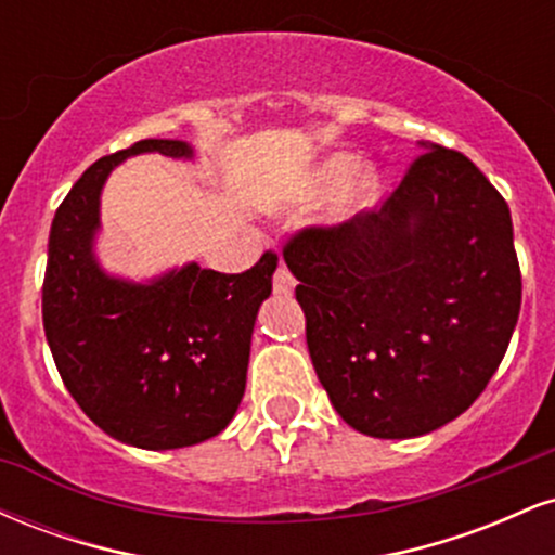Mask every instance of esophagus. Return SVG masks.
Masks as SVG:
<instances>
[{"label":"esophagus","mask_w":555,"mask_h":555,"mask_svg":"<svg viewBox=\"0 0 555 555\" xmlns=\"http://www.w3.org/2000/svg\"><path fill=\"white\" fill-rule=\"evenodd\" d=\"M295 276H292V271H289V266L284 263H279L276 266V271H273V292H276V295H292V292H295Z\"/></svg>","instance_id":"esophagus-1"}]
</instances>
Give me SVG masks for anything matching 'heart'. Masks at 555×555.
Masks as SVG:
<instances>
[{
    "mask_svg": "<svg viewBox=\"0 0 555 555\" xmlns=\"http://www.w3.org/2000/svg\"><path fill=\"white\" fill-rule=\"evenodd\" d=\"M349 169H352V162H349V158H331L326 167L318 171L315 188H318V190L334 188V184H339V182L344 180V177H347ZM365 190H367V180H365V177H362V180L358 182V188H354L352 197L362 195V193H365Z\"/></svg>",
    "mask_w": 555,
    "mask_h": 555,
    "instance_id": "b5f03b06",
    "label": "heart"
}]
</instances>
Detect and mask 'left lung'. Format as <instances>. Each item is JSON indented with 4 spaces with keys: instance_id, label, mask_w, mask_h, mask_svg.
<instances>
[{
    "instance_id": "1",
    "label": "left lung",
    "mask_w": 555,
    "mask_h": 555,
    "mask_svg": "<svg viewBox=\"0 0 555 555\" xmlns=\"http://www.w3.org/2000/svg\"><path fill=\"white\" fill-rule=\"evenodd\" d=\"M310 360L347 425L415 438L499 371L521 305L512 214L467 156L425 145L378 211L284 242Z\"/></svg>"
}]
</instances>
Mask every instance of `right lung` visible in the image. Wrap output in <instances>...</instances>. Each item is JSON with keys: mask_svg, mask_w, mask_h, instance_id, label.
I'll list each match as a JSON object with an SVG mask.
<instances>
[{"mask_svg": "<svg viewBox=\"0 0 555 555\" xmlns=\"http://www.w3.org/2000/svg\"><path fill=\"white\" fill-rule=\"evenodd\" d=\"M193 156L182 140H138L101 156L56 208L43 273V331L67 391L101 430L140 449H182L229 425L245 393L250 336L276 253L253 269L184 266L149 286L95 266L99 193L127 156Z\"/></svg>", "mask_w": 555, "mask_h": 555, "instance_id": "obj_1", "label": "right lung"}]
</instances>
